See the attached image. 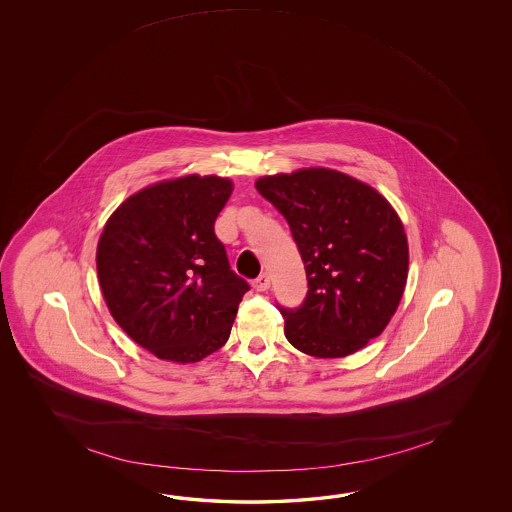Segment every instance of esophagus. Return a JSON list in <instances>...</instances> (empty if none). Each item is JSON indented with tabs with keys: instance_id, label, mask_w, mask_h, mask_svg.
Wrapping results in <instances>:
<instances>
[{
	"instance_id": "obj_1",
	"label": "esophagus",
	"mask_w": 512,
	"mask_h": 512,
	"mask_svg": "<svg viewBox=\"0 0 512 512\" xmlns=\"http://www.w3.org/2000/svg\"><path fill=\"white\" fill-rule=\"evenodd\" d=\"M252 287H254L256 291H260V293L267 291V289L271 287V276H269L267 272H263V274H260V276L252 282Z\"/></svg>"
}]
</instances>
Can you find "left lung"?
Wrapping results in <instances>:
<instances>
[{
	"mask_svg": "<svg viewBox=\"0 0 512 512\" xmlns=\"http://www.w3.org/2000/svg\"><path fill=\"white\" fill-rule=\"evenodd\" d=\"M256 190L287 219L304 261V304L278 307L287 340L311 357L337 359L379 337L408 276V241L392 205L329 168L267 175Z\"/></svg>",
	"mask_w": 512,
	"mask_h": 512,
	"instance_id": "left-lung-1",
	"label": "left lung"
}]
</instances>
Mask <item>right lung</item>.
Returning a JSON list of instances; mask_svg holds the SVG:
<instances>
[{"mask_svg":"<svg viewBox=\"0 0 512 512\" xmlns=\"http://www.w3.org/2000/svg\"><path fill=\"white\" fill-rule=\"evenodd\" d=\"M230 194L218 175L163 181L128 197L102 230L97 272L109 313L159 359L188 364L218 351L251 289L214 232Z\"/></svg>","mask_w":512,"mask_h":512,"instance_id":"add662e5","label":"right lung"}]
</instances>
